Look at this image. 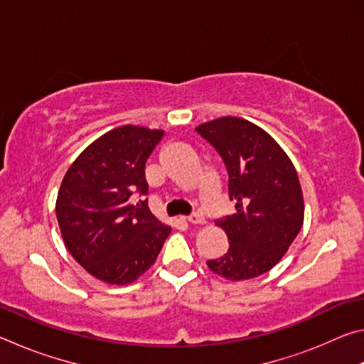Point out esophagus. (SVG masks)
Masks as SVG:
<instances>
[{
	"label": "esophagus",
	"mask_w": 364,
	"mask_h": 364,
	"mask_svg": "<svg viewBox=\"0 0 364 364\" xmlns=\"http://www.w3.org/2000/svg\"><path fill=\"white\" fill-rule=\"evenodd\" d=\"M186 220H188V223H191V225H204L205 223V218H204V215H202V213L189 215Z\"/></svg>",
	"instance_id": "esophagus-1"
}]
</instances>
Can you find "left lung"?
I'll use <instances>...</instances> for the list:
<instances>
[{"label":"left lung","mask_w":364,"mask_h":364,"mask_svg":"<svg viewBox=\"0 0 364 364\" xmlns=\"http://www.w3.org/2000/svg\"><path fill=\"white\" fill-rule=\"evenodd\" d=\"M220 154L236 212L217 221L230 249L207 264L231 281L252 279L278 263L304 225V196L291 159L260 127L239 117L196 128Z\"/></svg>","instance_id":"left-lung-1"}]
</instances>
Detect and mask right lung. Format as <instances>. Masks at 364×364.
<instances>
[{
	"instance_id": "obj_1",
	"label": "right lung",
	"mask_w": 364,
	"mask_h": 364,
	"mask_svg": "<svg viewBox=\"0 0 364 364\" xmlns=\"http://www.w3.org/2000/svg\"><path fill=\"white\" fill-rule=\"evenodd\" d=\"M162 138V130L115 128L80 154L60 184L56 215L65 247L109 284H128L146 273L171 231L143 197L146 160Z\"/></svg>"
}]
</instances>
